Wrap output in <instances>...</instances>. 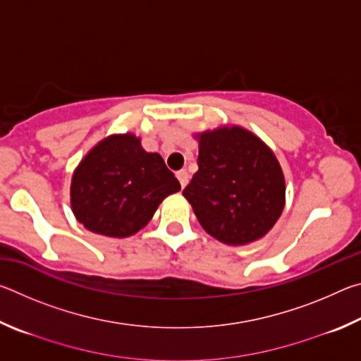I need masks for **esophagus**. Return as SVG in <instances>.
Segmentation results:
<instances>
[{
  "label": "esophagus",
  "mask_w": 361,
  "mask_h": 361,
  "mask_svg": "<svg viewBox=\"0 0 361 361\" xmlns=\"http://www.w3.org/2000/svg\"><path fill=\"white\" fill-rule=\"evenodd\" d=\"M176 178H178L181 188H185L188 185V181H189V173L186 172L185 169H181V170H178V172H176Z\"/></svg>",
  "instance_id": "34e87169"
}]
</instances>
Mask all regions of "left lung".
<instances>
[{"mask_svg": "<svg viewBox=\"0 0 361 361\" xmlns=\"http://www.w3.org/2000/svg\"><path fill=\"white\" fill-rule=\"evenodd\" d=\"M199 170L183 195L202 228L229 245L266 235L285 205V180L274 152L240 127L199 135Z\"/></svg>", "mask_w": 361, "mask_h": 361, "instance_id": "left-lung-1", "label": "left lung"}]
</instances>
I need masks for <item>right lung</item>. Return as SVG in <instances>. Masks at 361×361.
<instances>
[{"instance_id": "add662e5", "label": "right lung", "mask_w": 361, "mask_h": 361, "mask_svg": "<svg viewBox=\"0 0 361 361\" xmlns=\"http://www.w3.org/2000/svg\"><path fill=\"white\" fill-rule=\"evenodd\" d=\"M180 181L135 135H111L82 159L71 180V209L85 229L129 237L148 224Z\"/></svg>"}]
</instances>
